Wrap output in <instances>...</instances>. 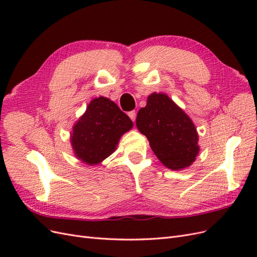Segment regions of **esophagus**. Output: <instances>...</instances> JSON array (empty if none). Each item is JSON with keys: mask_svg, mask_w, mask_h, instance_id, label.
Segmentation results:
<instances>
[{"mask_svg": "<svg viewBox=\"0 0 257 257\" xmlns=\"http://www.w3.org/2000/svg\"><path fill=\"white\" fill-rule=\"evenodd\" d=\"M128 116H130L132 121H135V119H136V111H135V110L130 111V112H128Z\"/></svg>", "mask_w": 257, "mask_h": 257, "instance_id": "esophagus-1", "label": "esophagus"}]
</instances>
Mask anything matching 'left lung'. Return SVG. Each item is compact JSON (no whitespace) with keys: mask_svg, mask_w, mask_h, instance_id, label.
Returning <instances> with one entry per match:
<instances>
[{"mask_svg":"<svg viewBox=\"0 0 257 257\" xmlns=\"http://www.w3.org/2000/svg\"><path fill=\"white\" fill-rule=\"evenodd\" d=\"M136 125L146 135L158 159L167 168L178 170L195 161L199 147L192 120L163 93H152L139 109Z\"/></svg>","mask_w":257,"mask_h":257,"instance_id":"obj_1","label":"left lung"}]
</instances>
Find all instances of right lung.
<instances>
[{
  "label": "right lung",
  "mask_w": 257,
  "mask_h": 257,
  "mask_svg": "<svg viewBox=\"0 0 257 257\" xmlns=\"http://www.w3.org/2000/svg\"><path fill=\"white\" fill-rule=\"evenodd\" d=\"M132 126L127 114L110 99L94 98L74 126L71 142L76 157L89 165L98 164L115 150L120 137Z\"/></svg>",
  "instance_id": "right-lung-1"
}]
</instances>
